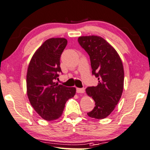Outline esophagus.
I'll return each mask as SVG.
<instances>
[{"label": "esophagus", "mask_w": 150, "mask_h": 150, "mask_svg": "<svg viewBox=\"0 0 150 150\" xmlns=\"http://www.w3.org/2000/svg\"><path fill=\"white\" fill-rule=\"evenodd\" d=\"M76 92L83 94L85 93V88H76Z\"/></svg>", "instance_id": "obj_1"}]
</instances>
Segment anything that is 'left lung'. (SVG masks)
<instances>
[{
  "instance_id": "8db88e82",
  "label": "left lung",
  "mask_w": 150,
  "mask_h": 150,
  "mask_svg": "<svg viewBox=\"0 0 150 150\" xmlns=\"http://www.w3.org/2000/svg\"><path fill=\"white\" fill-rule=\"evenodd\" d=\"M78 41L89 56L92 74L98 80L97 86L86 89L87 95L95 102L94 108L87 115L103 119L112 113L121 97L124 85L121 59L115 49L102 37L80 36Z\"/></svg>"
}]
</instances>
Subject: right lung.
<instances>
[{
	"label": "right lung",
	"instance_id": "1",
	"mask_svg": "<svg viewBox=\"0 0 150 150\" xmlns=\"http://www.w3.org/2000/svg\"><path fill=\"white\" fill-rule=\"evenodd\" d=\"M67 40L52 38L36 50L29 64L27 73V94L38 115L47 120L61 117L68 99L76 94L75 87L56 83L62 72L60 58Z\"/></svg>",
	"mask_w": 150,
	"mask_h": 150
}]
</instances>
